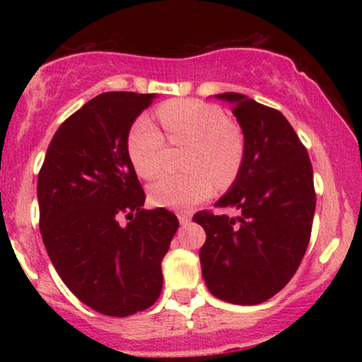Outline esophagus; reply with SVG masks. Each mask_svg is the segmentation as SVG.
<instances>
[{"label":"esophagus","instance_id":"1","mask_svg":"<svg viewBox=\"0 0 362 362\" xmlns=\"http://www.w3.org/2000/svg\"><path fill=\"white\" fill-rule=\"evenodd\" d=\"M178 221H180L182 226H185V224H189L190 219H192V214L190 213H185V211H182V213H178Z\"/></svg>","mask_w":362,"mask_h":362}]
</instances>
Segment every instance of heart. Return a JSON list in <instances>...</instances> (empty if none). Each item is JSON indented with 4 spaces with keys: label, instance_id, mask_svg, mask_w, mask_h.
<instances>
[{
    "label": "heart",
    "instance_id": "b5f03b06",
    "mask_svg": "<svg viewBox=\"0 0 362 362\" xmlns=\"http://www.w3.org/2000/svg\"><path fill=\"white\" fill-rule=\"evenodd\" d=\"M158 117L170 143H190L187 173L163 175L149 187L156 206L187 209L204 201L214 190V182L233 184L243 167L245 138L236 124L226 120L219 107L201 100H170L158 107ZM165 138L146 115L132 122L127 134V155L136 173L155 178L163 167Z\"/></svg>",
    "mask_w": 362,
    "mask_h": 362
}]
</instances>
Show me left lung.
Segmentation results:
<instances>
[{"instance_id": "8db88e82", "label": "left lung", "mask_w": 362, "mask_h": 362, "mask_svg": "<svg viewBox=\"0 0 362 362\" xmlns=\"http://www.w3.org/2000/svg\"><path fill=\"white\" fill-rule=\"evenodd\" d=\"M230 102L245 138V160L231 189L216 202L236 218L201 211L206 231L199 252L207 289L233 305L271 300L291 281L310 243L317 195L306 148L279 110L247 95Z\"/></svg>"}]
</instances>
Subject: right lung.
<instances>
[{
    "label": "right lung",
    "mask_w": 362,
    "mask_h": 362,
    "mask_svg": "<svg viewBox=\"0 0 362 362\" xmlns=\"http://www.w3.org/2000/svg\"><path fill=\"white\" fill-rule=\"evenodd\" d=\"M155 97L107 91L91 98L56 131L37 180L49 259L78 300L109 317L158 300L161 260L178 228L163 207L143 209L146 195L127 155L129 129Z\"/></svg>",
    "instance_id": "right-lung-1"
}]
</instances>
